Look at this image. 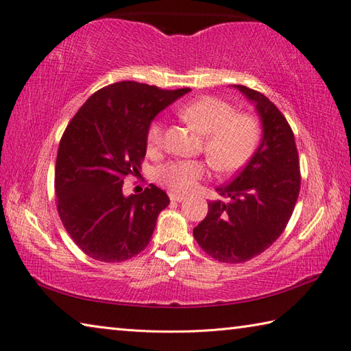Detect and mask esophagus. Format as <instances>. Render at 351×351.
<instances>
[{
    "label": "esophagus",
    "mask_w": 351,
    "mask_h": 351,
    "mask_svg": "<svg viewBox=\"0 0 351 351\" xmlns=\"http://www.w3.org/2000/svg\"><path fill=\"white\" fill-rule=\"evenodd\" d=\"M169 197H170L171 202H182V200L185 199L182 195H175V193H170Z\"/></svg>",
    "instance_id": "1"
}]
</instances>
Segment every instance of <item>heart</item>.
Here are the masks:
<instances>
[{
    "label": "heart",
    "instance_id": "heart-1",
    "mask_svg": "<svg viewBox=\"0 0 351 351\" xmlns=\"http://www.w3.org/2000/svg\"><path fill=\"white\" fill-rule=\"evenodd\" d=\"M178 114L204 136L202 152L210 166L219 173H232L241 169L256 151L258 121L247 113H235V108L226 101L215 96H202L184 104ZM162 137V122L152 121L146 131L149 149H158ZM206 173L208 167L204 161H171L160 169L158 181L170 191L187 195L196 189Z\"/></svg>",
    "mask_w": 351,
    "mask_h": 351
}]
</instances>
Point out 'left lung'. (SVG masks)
Instances as JSON below:
<instances>
[{
    "instance_id": "obj_1",
    "label": "left lung",
    "mask_w": 351,
    "mask_h": 351,
    "mask_svg": "<svg viewBox=\"0 0 351 351\" xmlns=\"http://www.w3.org/2000/svg\"><path fill=\"white\" fill-rule=\"evenodd\" d=\"M263 121V141L245 167L217 189L228 202L213 200L193 229L200 249L226 264H240L267 250L285 230L300 193V161L294 132L279 108L261 92L235 86Z\"/></svg>"
}]
</instances>
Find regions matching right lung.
<instances>
[{"label": "right lung", "mask_w": 351, "mask_h": 351, "mask_svg": "<svg viewBox=\"0 0 351 351\" xmlns=\"http://www.w3.org/2000/svg\"><path fill=\"white\" fill-rule=\"evenodd\" d=\"M189 92L121 81L95 92L66 126L56 161L57 211L87 256L122 263L151 241L170 200L152 184L125 197L123 180L138 173L152 119Z\"/></svg>", "instance_id": "1"}]
</instances>
